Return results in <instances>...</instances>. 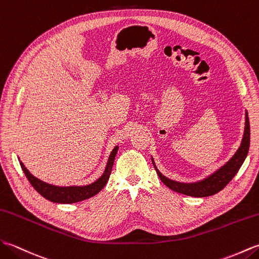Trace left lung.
I'll return each instance as SVG.
<instances>
[{
	"label": "left lung",
	"mask_w": 259,
	"mask_h": 259,
	"mask_svg": "<svg viewBox=\"0 0 259 259\" xmlns=\"http://www.w3.org/2000/svg\"><path fill=\"white\" fill-rule=\"evenodd\" d=\"M249 142H250L249 119H248V115L246 113L245 133H244L242 144H240L238 151L235 153L234 156L229 159V162H227V164L224 165L222 168L215 171L214 174L210 175L209 177H207L206 180L202 182L193 183V184H183V183L170 181L168 178L164 177L156 169L157 174L160 178V181H162L168 188H170L171 191L177 192L180 194H185V195H188V196H194V197L211 196V195L221 192L222 189L233 180L234 176L237 174L240 166H242L244 163L247 154H248Z\"/></svg>",
	"instance_id": "left-lung-1"
}]
</instances>
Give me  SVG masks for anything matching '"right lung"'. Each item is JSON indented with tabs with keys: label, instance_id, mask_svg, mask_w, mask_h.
<instances>
[{
	"label": "right lung",
	"instance_id": "add662e5",
	"mask_svg": "<svg viewBox=\"0 0 259 259\" xmlns=\"http://www.w3.org/2000/svg\"><path fill=\"white\" fill-rule=\"evenodd\" d=\"M118 151V147H115L111 155L110 158L107 160V165L104 174H103L99 180L94 182L93 184H90L88 186H70V187H59L54 185H50V184L44 183L42 181L37 180L36 177H34L30 171L26 169V167L23 165L22 162H20L21 167L24 171V174L28 182L31 183V185L34 187V189L39 194L42 195L44 198L48 200H51L53 203H60V204H72V203H77L81 202V200L88 199L90 197H93L99 192H101L103 187L106 185V183L110 178L112 167L114 164L115 156H116V153Z\"/></svg>",
	"mask_w": 259,
	"mask_h": 259
}]
</instances>
